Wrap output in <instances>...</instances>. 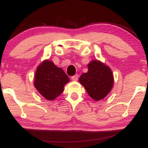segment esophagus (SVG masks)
<instances>
[{
    "mask_svg": "<svg viewBox=\"0 0 148 148\" xmlns=\"http://www.w3.org/2000/svg\"><path fill=\"white\" fill-rule=\"evenodd\" d=\"M78 79H79V76H78V75H74V76H72V81H77Z\"/></svg>",
    "mask_w": 148,
    "mask_h": 148,
    "instance_id": "esophagus-1",
    "label": "esophagus"
}]
</instances>
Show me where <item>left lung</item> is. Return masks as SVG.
Masks as SVG:
<instances>
[{
  "label": "left lung",
  "mask_w": 148,
  "mask_h": 148,
  "mask_svg": "<svg viewBox=\"0 0 148 148\" xmlns=\"http://www.w3.org/2000/svg\"><path fill=\"white\" fill-rule=\"evenodd\" d=\"M88 67V72L81 74L79 82L91 98L99 101L106 97L113 88V73L109 67L99 60H92Z\"/></svg>",
  "instance_id": "8db88e82"
}]
</instances>
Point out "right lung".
<instances>
[{
    "label": "right lung",
    "mask_w": 148,
    "mask_h": 148,
    "mask_svg": "<svg viewBox=\"0 0 148 148\" xmlns=\"http://www.w3.org/2000/svg\"><path fill=\"white\" fill-rule=\"evenodd\" d=\"M69 79L60 67L52 61L46 60L37 67L34 86L42 97L47 100H54L64 90Z\"/></svg>",
    "instance_id": "add662e5"
}]
</instances>
